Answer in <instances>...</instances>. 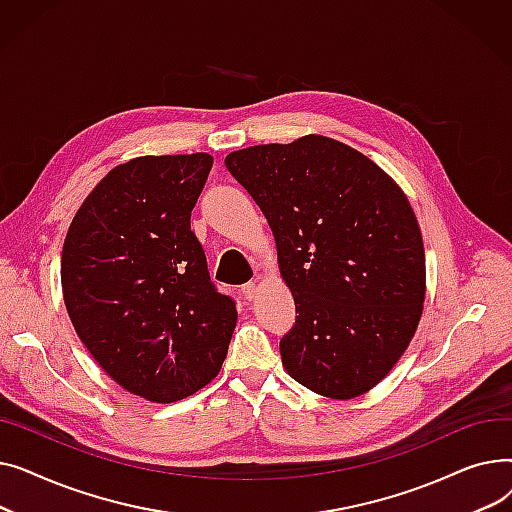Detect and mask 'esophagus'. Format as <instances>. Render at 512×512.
I'll use <instances>...</instances> for the list:
<instances>
[{
  "label": "esophagus",
  "mask_w": 512,
  "mask_h": 512,
  "mask_svg": "<svg viewBox=\"0 0 512 512\" xmlns=\"http://www.w3.org/2000/svg\"><path fill=\"white\" fill-rule=\"evenodd\" d=\"M240 292H242V297H245L247 301H253L255 294H257V284L255 282H247L245 286H240Z\"/></svg>",
  "instance_id": "obj_1"
}]
</instances>
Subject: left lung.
I'll use <instances>...</instances> for the list:
<instances>
[{
  "label": "left lung",
  "mask_w": 512,
  "mask_h": 512,
  "mask_svg": "<svg viewBox=\"0 0 512 512\" xmlns=\"http://www.w3.org/2000/svg\"><path fill=\"white\" fill-rule=\"evenodd\" d=\"M270 224L297 321L282 365L305 388L353 398L384 380L417 330L425 253L398 184L344 143L307 134L226 157Z\"/></svg>",
  "instance_id": "obj_1"
}]
</instances>
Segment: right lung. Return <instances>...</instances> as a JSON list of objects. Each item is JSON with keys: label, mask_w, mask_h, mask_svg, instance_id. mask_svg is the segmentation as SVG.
Listing matches in <instances>:
<instances>
[{"label": "right lung", "mask_w": 512, "mask_h": 512, "mask_svg": "<svg viewBox=\"0 0 512 512\" xmlns=\"http://www.w3.org/2000/svg\"><path fill=\"white\" fill-rule=\"evenodd\" d=\"M213 157L145 155L85 199L62 251L72 326L101 369L153 402L191 396L218 375L236 303L213 286L191 211Z\"/></svg>", "instance_id": "right-lung-1"}]
</instances>
